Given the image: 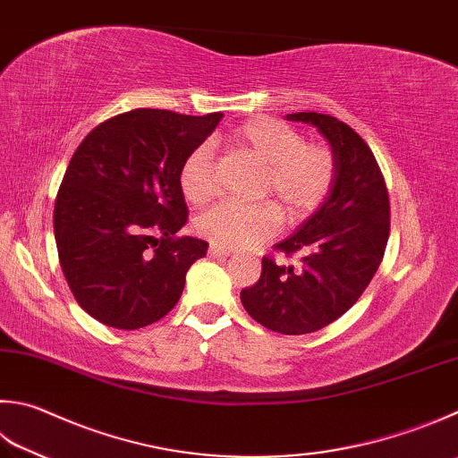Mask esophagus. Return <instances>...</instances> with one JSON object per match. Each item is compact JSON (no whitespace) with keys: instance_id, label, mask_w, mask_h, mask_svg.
Returning <instances> with one entry per match:
<instances>
[{"instance_id":"obj_1","label":"esophagus","mask_w":458,"mask_h":458,"mask_svg":"<svg viewBox=\"0 0 458 458\" xmlns=\"http://www.w3.org/2000/svg\"><path fill=\"white\" fill-rule=\"evenodd\" d=\"M209 255H211V257H229L231 251H229V249H225V247H219V245L211 243V245H209Z\"/></svg>"}]
</instances>
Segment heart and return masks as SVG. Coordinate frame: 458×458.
Listing matches in <instances>:
<instances>
[{"label": "heart", "instance_id": "b5f03b06", "mask_svg": "<svg viewBox=\"0 0 458 458\" xmlns=\"http://www.w3.org/2000/svg\"><path fill=\"white\" fill-rule=\"evenodd\" d=\"M231 148L255 161L261 177L257 199L274 203H219L197 219V231L225 249H247L269 241L284 221L301 223L313 215L329 195L335 181V155L325 143H307L297 129L275 119H253L229 135ZM185 199L201 205L217 193L213 149L199 145L179 169Z\"/></svg>", "mask_w": 458, "mask_h": 458}]
</instances>
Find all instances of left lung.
Returning <instances> with one entry per match:
<instances>
[{
    "label": "left lung",
    "instance_id": "1",
    "mask_svg": "<svg viewBox=\"0 0 458 458\" xmlns=\"http://www.w3.org/2000/svg\"><path fill=\"white\" fill-rule=\"evenodd\" d=\"M289 122L315 125L331 143L335 181L321 207L277 251L299 253V267L263 257L261 277L241 291L257 323L283 335L323 329L357 303L383 261L391 227L389 193L373 151L336 117L301 111Z\"/></svg>",
    "mask_w": 458,
    "mask_h": 458
}]
</instances>
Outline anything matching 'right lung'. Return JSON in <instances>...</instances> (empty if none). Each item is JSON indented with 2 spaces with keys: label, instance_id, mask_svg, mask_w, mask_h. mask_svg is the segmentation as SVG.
I'll use <instances>...</instances> for the list:
<instances>
[{
  "label": "right lung",
  "instance_id": "right-lung-1",
  "mask_svg": "<svg viewBox=\"0 0 458 458\" xmlns=\"http://www.w3.org/2000/svg\"><path fill=\"white\" fill-rule=\"evenodd\" d=\"M223 114L133 109L99 123L75 149L57 191L59 263L80 307L133 331L165 317L207 241L175 237L187 223L181 163Z\"/></svg>",
  "mask_w": 458,
  "mask_h": 458
}]
</instances>
